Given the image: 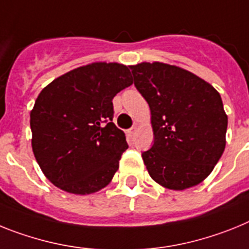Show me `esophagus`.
Returning a JSON list of instances; mask_svg holds the SVG:
<instances>
[{
    "mask_svg": "<svg viewBox=\"0 0 249 249\" xmlns=\"http://www.w3.org/2000/svg\"><path fill=\"white\" fill-rule=\"evenodd\" d=\"M135 133H137V127L135 126H133V127H130V129H129V130L126 131V134H127V137H134V135H135Z\"/></svg>",
    "mask_w": 249,
    "mask_h": 249,
    "instance_id": "1",
    "label": "esophagus"
}]
</instances>
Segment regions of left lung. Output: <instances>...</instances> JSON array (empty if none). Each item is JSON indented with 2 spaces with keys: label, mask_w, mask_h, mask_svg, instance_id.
<instances>
[{
  "label": "left lung",
  "mask_w": 249,
  "mask_h": 249,
  "mask_svg": "<svg viewBox=\"0 0 249 249\" xmlns=\"http://www.w3.org/2000/svg\"><path fill=\"white\" fill-rule=\"evenodd\" d=\"M129 68L150 107L154 144L142 157L151 179L173 190L199 184L226 148L228 118L219 92L174 65L142 62Z\"/></svg>",
  "instance_id": "left-lung-1"
}]
</instances>
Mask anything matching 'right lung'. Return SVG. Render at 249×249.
Returning <instances> with one entry per match:
<instances>
[{"label":"right lung","mask_w":249,"mask_h":249,"mask_svg":"<svg viewBox=\"0 0 249 249\" xmlns=\"http://www.w3.org/2000/svg\"><path fill=\"white\" fill-rule=\"evenodd\" d=\"M133 84L127 66L94 62L50 83L30 114L32 150L53 185L73 194L107 187L127 149L112 99Z\"/></svg>","instance_id":"right-lung-1"}]
</instances>
